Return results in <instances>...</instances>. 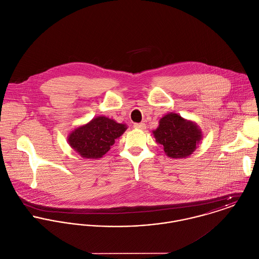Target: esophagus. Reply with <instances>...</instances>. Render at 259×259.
<instances>
[{
    "instance_id": "34e87169",
    "label": "esophagus",
    "mask_w": 259,
    "mask_h": 259,
    "mask_svg": "<svg viewBox=\"0 0 259 259\" xmlns=\"http://www.w3.org/2000/svg\"><path fill=\"white\" fill-rule=\"evenodd\" d=\"M134 127L139 128V130H145L147 127V125L145 122H137L134 124Z\"/></svg>"
}]
</instances>
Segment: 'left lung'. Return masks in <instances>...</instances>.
Masks as SVG:
<instances>
[{
	"instance_id": "obj_1",
	"label": "left lung",
	"mask_w": 259,
	"mask_h": 259,
	"mask_svg": "<svg viewBox=\"0 0 259 259\" xmlns=\"http://www.w3.org/2000/svg\"><path fill=\"white\" fill-rule=\"evenodd\" d=\"M153 135L156 142L163 146L165 153L172 158L190 155L201 140V132L195 123L172 112L159 120Z\"/></svg>"
}]
</instances>
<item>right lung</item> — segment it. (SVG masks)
Returning <instances> with one entry per match:
<instances>
[{"label": "right lung", "mask_w": 259, "mask_h": 259, "mask_svg": "<svg viewBox=\"0 0 259 259\" xmlns=\"http://www.w3.org/2000/svg\"><path fill=\"white\" fill-rule=\"evenodd\" d=\"M125 130L124 124L106 116H98L88 124L75 128L69 137V144L82 157L100 158Z\"/></svg>", "instance_id": "add662e5"}]
</instances>
